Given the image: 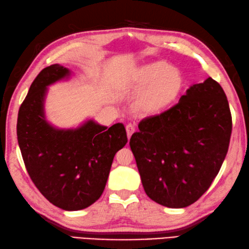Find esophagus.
Here are the masks:
<instances>
[{"label": "esophagus", "mask_w": 249, "mask_h": 249, "mask_svg": "<svg viewBox=\"0 0 249 249\" xmlns=\"http://www.w3.org/2000/svg\"><path fill=\"white\" fill-rule=\"evenodd\" d=\"M125 130H126V135H128V139H130L131 135L135 132V126L133 124H126Z\"/></svg>", "instance_id": "34e87169"}]
</instances>
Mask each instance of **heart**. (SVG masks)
Here are the masks:
<instances>
[{
    "instance_id": "b5f03b06",
    "label": "heart",
    "mask_w": 249,
    "mask_h": 249,
    "mask_svg": "<svg viewBox=\"0 0 249 249\" xmlns=\"http://www.w3.org/2000/svg\"><path fill=\"white\" fill-rule=\"evenodd\" d=\"M184 84L180 70L163 60L140 65L128 74V87L139 90L133 100L134 108L148 116L160 115L175 105Z\"/></svg>"
}]
</instances>
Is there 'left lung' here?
<instances>
[{"instance_id": "8db88e82", "label": "left lung", "mask_w": 249, "mask_h": 249, "mask_svg": "<svg viewBox=\"0 0 249 249\" xmlns=\"http://www.w3.org/2000/svg\"><path fill=\"white\" fill-rule=\"evenodd\" d=\"M139 129L130 147L145 193L166 207H187L209 189L227 156L232 117L226 93L209 77Z\"/></svg>"}]
</instances>
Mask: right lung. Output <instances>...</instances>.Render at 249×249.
<instances>
[{
  "label": "right lung",
  "mask_w": 249,
  "mask_h": 249,
  "mask_svg": "<svg viewBox=\"0 0 249 249\" xmlns=\"http://www.w3.org/2000/svg\"><path fill=\"white\" fill-rule=\"evenodd\" d=\"M70 74L58 64L41 70L18 111L17 140L41 194L56 207L74 212L101 197L115 155L128 138L120 123L107 128L89 119L78 128L58 129L46 120L48 87Z\"/></svg>",
  "instance_id": "add662e5"
}]
</instances>
